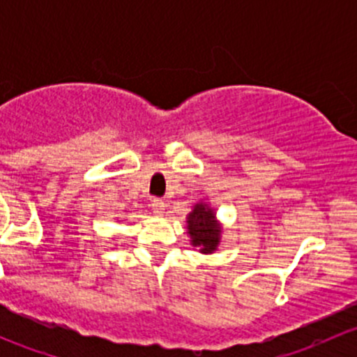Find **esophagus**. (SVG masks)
Returning <instances> with one entry per match:
<instances>
[{
  "instance_id": "esophagus-1",
  "label": "esophagus",
  "mask_w": 357,
  "mask_h": 357,
  "mask_svg": "<svg viewBox=\"0 0 357 357\" xmlns=\"http://www.w3.org/2000/svg\"><path fill=\"white\" fill-rule=\"evenodd\" d=\"M152 208L155 214H162L165 211V202L162 199H153L152 200Z\"/></svg>"
}]
</instances>
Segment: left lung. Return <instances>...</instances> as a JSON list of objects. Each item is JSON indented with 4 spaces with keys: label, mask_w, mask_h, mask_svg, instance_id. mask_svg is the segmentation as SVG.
Here are the masks:
<instances>
[{
    "label": "left lung",
    "mask_w": 357,
    "mask_h": 357,
    "mask_svg": "<svg viewBox=\"0 0 357 357\" xmlns=\"http://www.w3.org/2000/svg\"><path fill=\"white\" fill-rule=\"evenodd\" d=\"M188 233L192 243L202 247V252H212L219 242V226L215 225L214 214L205 205H195L188 215Z\"/></svg>",
    "instance_id": "obj_1"
}]
</instances>
